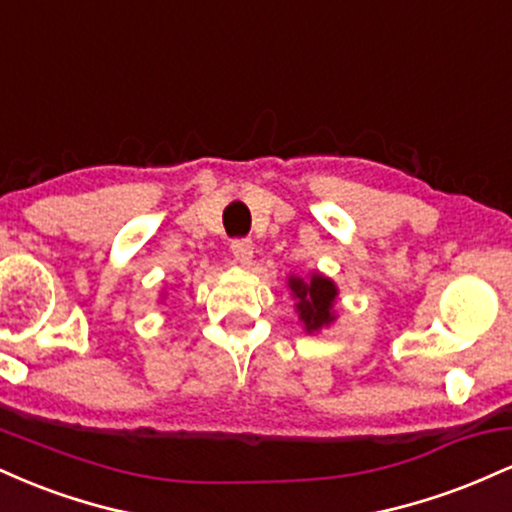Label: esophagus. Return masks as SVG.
Returning <instances> with one entry per match:
<instances>
[{"label":"esophagus","instance_id":"1","mask_svg":"<svg viewBox=\"0 0 512 512\" xmlns=\"http://www.w3.org/2000/svg\"><path fill=\"white\" fill-rule=\"evenodd\" d=\"M231 252H233V257L243 264V267H250L252 257H255V248H252L250 240H233Z\"/></svg>","mask_w":512,"mask_h":512}]
</instances>
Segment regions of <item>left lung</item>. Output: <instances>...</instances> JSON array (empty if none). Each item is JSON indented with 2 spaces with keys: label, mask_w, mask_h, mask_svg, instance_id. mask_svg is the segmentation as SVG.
Segmentation results:
<instances>
[{
  "label": "left lung",
  "mask_w": 512,
  "mask_h": 512,
  "mask_svg": "<svg viewBox=\"0 0 512 512\" xmlns=\"http://www.w3.org/2000/svg\"><path fill=\"white\" fill-rule=\"evenodd\" d=\"M286 289L291 291L293 310L298 320L303 322V330L308 334L322 332L337 322V296L339 286L330 276L320 272H310L308 276L289 274L286 276Z\"/></svg>",
  "instance_id": "8db88e82"
}]
</instances>
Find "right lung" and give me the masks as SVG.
Listing matches in <instances>:
<instances>
[{
  "label": "right lung",
  "instance_id": "obj_1",
  "mask_svg": "<svg viewBox=\"0 0 512 512\" xmlns=\"http://www.w3.org/2000/svg\"><path fill=\"white\" fill-rule=\"evenodd\" d=\"M161 301H166V291H163V293H161Z\"/></svg>",
  "mask_w": 512,
  "mask_h": 512
}]
</instances>
